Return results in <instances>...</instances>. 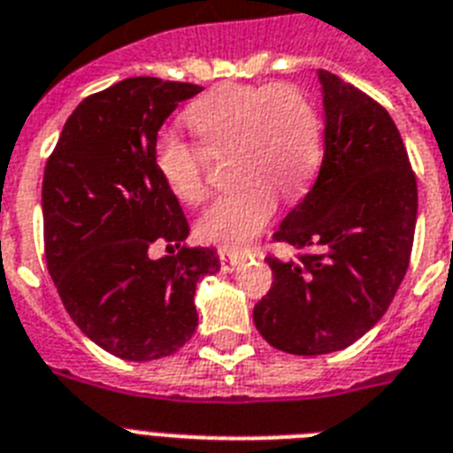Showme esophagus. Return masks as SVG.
<instances>
[{"instance_id":"obj_1","label":"esophagus","mask_w":453,"mask_h":453,"mask_svg":"<svg viewBox=\"0 0 453 453\" xmlns=\"http://www.w3.org/2000/svg\"><path fill=\"white\" fill-rule=\"evenodd\" d=\"M248 259L245 254H238V252H226V250H219V266H222V271L231 273L235 271V268L241 266L242 261Z\"/></svg>"}]
</instances>
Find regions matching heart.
Here are the masks:
<instances>
[{"label": "heart", "mask_w": 453, "mask_h": 453, "mask_svg": "<svg viewBox=\"0 0 453 453\" xmlns=\"http://www.w3.org/2000/svg\"><path fill=\"white\" fill-rule=\"evenodd\" d=\"M182 118L201 148L173 132L159 134L157 171L173 196L196 203L205 194L208 155L231 152L229 175L241 185L208 205L199 235L242 252L271 222L278 192L296 199L312 180L321 152L319 115L294 85H219L194 101Z\"/></svg>", "instance_id": "b5f03b06"}]
</instances>
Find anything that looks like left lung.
Here are the masks:
<instances>
[{
	"mask_svg": "<svg viewBox=\"0 0 453 453\" xmlns=\"http://www.w3.org/2000/svg\"><path fill=\"white\" fill-rule=\"evenodd\" d=\"M317 76L319 175L273 234L303 254L268 257L273 285L252 312L268 345L298 357L345 349L382 319L410 266L417 226V178L391 115L331 71Z\"/></svg>",
	"mask_w": 453,
	"mask_h": 453,
	"instance_id": "left-lung-1",
	"label": "left lung"
}]
</instances>
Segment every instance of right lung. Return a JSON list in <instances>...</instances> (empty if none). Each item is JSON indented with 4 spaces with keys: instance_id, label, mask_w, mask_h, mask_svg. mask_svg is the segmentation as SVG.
<instances>
[{
    "instance_id": "right-lung-1",
    "label": "right lung",
    "mask_w": 453,
    "mask_h": 453,
    "mask_svg": "<svg viewBox=\"0 0 453 453\" xmlns=\"http://www.w3.org/2000/svg\"><path fill=\"white\" fill-rule=\"evenodd\" d=\"M201 89L119 81L78 104L46 164L48 273L76 326L127 361L178 352L199 324L196 282L219 271L215 250L182 245L189 224L155 164L157 132ZM157 240L172 250L162 260Z\"/></svg>"
}]
</instances>
